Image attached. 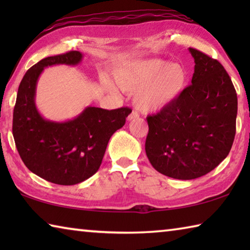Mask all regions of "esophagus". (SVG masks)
<instances>
[{"mask_svg": "<svg viewBox=\"0 0 250 250\" xmlns=\"http://www.w3.org/2000/svg\"><path fill=\"white\" fill-rule=\"evenodd\" d=\"M139 118V113L137 112V111H132L130 113V115L128 116V120L129 121H132V120H135V119H138Z\"/></svg>", "mask_w": 250, "mask_h": 250, "instance_id": "esophagus-1", "label": "esophagus"}]
</instances>
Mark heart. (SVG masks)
I'll return each mask as SVG.
<instances>
[{
	"instance_id": "b5f03b06",
	"label": "heart",
	"mask_w": 250,
	"mask_h": 250,
	"mask_svg": "<svg viewBox=\"0 0 250 250\" xmlns=\"http://www.w3.org/2000/svg\"><path fill=\"white\" fill-rule=\"evenodd\" d=\"M112 78L120 90L134 92L135 104L146 112L160 111L175 103L188 83L183 66L158 59L125 62L113 69ZM101 86L110 94L117 92L115 84L107 79Z\"/></svg>"
}]
</instances>
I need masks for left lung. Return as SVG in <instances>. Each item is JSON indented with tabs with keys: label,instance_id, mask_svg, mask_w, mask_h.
Wrapping results in <instances>:
<instances>
[{
	"label": "left lung",
	"instance_id": "obj_1",
	"mask_svg": "<svg viewBox=\"0 0 250 250\" xmlns=\"http://www.w3.org/2000/svg\"><path fill=\"white\" fill-rule=\"evenodd\" d=\"M194 58L192 84L175 103L146 118V153L156 171L193 180L214 170L231 149L237 95L216 59L188 48Z\"/></svg>",
	"mask_w": 250,
	"mask_h": 250
}]
</instances>
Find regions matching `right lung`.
<instances>
[{"label": "right lung", "instance_id": "right-lung-1", "mask_svg": "<svg viewBox=\"0 0 250 250\" xmlns=\"http://www.w3.org/2000/svg\"><path fill=\"white\" fill-rule=\"evenodd\" d=\"M83 55L73 50L40 61L24 75L13 112V137L29 171L59 185H75L99 170L111 135L125 125L130 108L86 107L74 119L53 121L35 104L36 86L45 68L78 65Z\"/></svg>", "mask_w": 250, "mask_h": 250}]
</instances>
